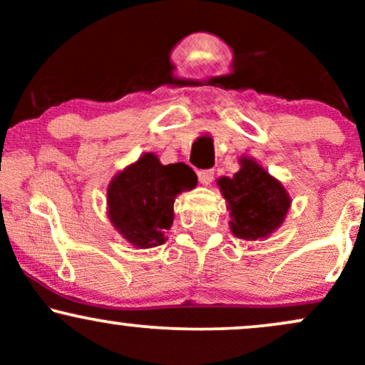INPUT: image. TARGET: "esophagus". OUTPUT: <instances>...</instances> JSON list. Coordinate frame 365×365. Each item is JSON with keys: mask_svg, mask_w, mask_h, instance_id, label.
Returning a JSON list of instances; mask_svg holds the SVG:
<instances>
[{"mask_svg": "<svg viewBox=\"0 0 365 365\" xmlns=\"http://www.w3.org/2000/svg\"><path fill=\"white\" fill-rule=\"evenodd\" d=\"M197 177H199V182L202 183V185H209V183L215 180V170H202L197 173Z\"/></svg>", "mask_w": 365, "mask_h": 365, "instance_id": "1", "label": "esophagus"}]
</instances>
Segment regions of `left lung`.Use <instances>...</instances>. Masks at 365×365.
Wrapping results in <instances>:
<instances>
[{
  "label": "left lung",
  "mask_w": 365,
  "mask_h": 365,
  "mask_svg": "<svg viewBox=\"0 0 365 365\" xmlns=\"http://www.w3.org/2000/svg\"><path fill=\"white\" fill-rule=\"evenodd\" d=\"M228 202L230 228L242 240H261L282 226L292 199L282 182L271 177L252 158H240V170L217 180Z\"/></svg>",
  "instance_id": "8db88e82"
}]
</instances>
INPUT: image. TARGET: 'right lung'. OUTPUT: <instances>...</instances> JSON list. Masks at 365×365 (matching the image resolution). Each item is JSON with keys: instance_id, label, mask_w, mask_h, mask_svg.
<instances>
[{"instance_id": "right-lung-1", "label": "right lung", "mask_w": 365, "mask_h": 365, "mask_svg": "<svg viewBox=\"0 0 365 365\" xmlns=\"http://www.w3.org/2000/svg\"><path fill=\"white\" fill-rule=\"evenodd\" d=\"M195 185L194 170L185 163L161 165L156 154L145 153L108 185V216L128 244L153 249L166 242L177 195Z\"/></svg>"}]
</instances>
